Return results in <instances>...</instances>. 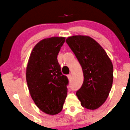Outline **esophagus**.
I'll return each instance as SVG.
<instances>
[{"label": "esophagus", "instance_id": "34e87169", "mask_svg": "<svg viewBox=\"0 0 130 130\" xmlns=\"http://www.w3.org/2000/svg\"><path fill=\"white\" fill-rule=\"evenodd\" d=\"M67 77H68V78H69V80H71V79H72V75H70V74L68 75H67Z\"/></svg>", "mask_w": 130, "mask_h": 130}]
</instances>
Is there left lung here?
Masks as SVG:
<instances>
[{
    "label": "left lung",
    "instance_id": "8db88e82",
    "mask_svg": "<svg viewBox=\"0 0 130 130\" xmlns=\"http://www.w3.org/2000/svg\"><path fill=\"white\" fill-rule=\"evenodd\" d=\"M66 42L83 73L82 85L76 91V96L82 106L95 110L104 103L111 90L113 78L111 61L104 49L90 37H70Z\"/></svg>",
    "mask_w": 130,
    "mask_h": 130
}]
</instances>
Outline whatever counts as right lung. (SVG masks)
I'll return each mask as SVG.
<instances>
[{"mask_svg":"<svg viewBox=\"0 0 130 130\" xmlns=\"http://www.w3.org/2000/svg\"><path fill=\"white\" fill-rule=\"evenodd\" d=\"M64 37L43 39L33 49L27 65L26 79L37 107L48 115L61 111L68 92L69 79L61 73L57 55Z\"/></svg>","mask_w":130,"mask_h":130,"instance_id":"right-lung-1","label":"right lung"}]
</instances>
